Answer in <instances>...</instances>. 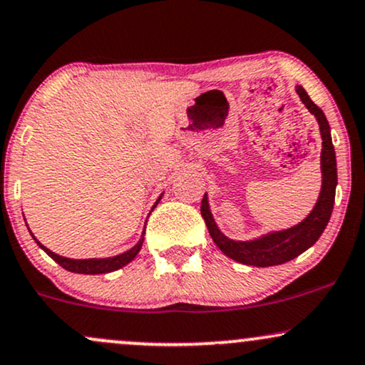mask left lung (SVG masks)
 <instances>
[{
  "label": "left lung",
  "mask_w": 365,
  "mask_h": 365,
  "mask_svg": "<svg viewBox=\"0 0 365 365\" xmlns=\"http://www.w3.org/2000/svg\"><path fill=\"white\" fill-rule=\"evenodd\" d=\"M297 95H299L301 102L306 105V108L313 113L318 120L319 133H322V192H319L318 202L309 212V216L302 219L299 225L289 227L282 231H272L267 235L255 238L250 241H235L230 240L226 235L219 231V227L214 221L212 212L209 209L207 194L204 195L200 204V212L204 217L205 225H207L209 235L214 243L217 245L219 250L232 258V260L245 263V265L253 267H272L280 265L292 258L299 257L306 250L313 247L319 236L323 235L324 227L330 221L333 204H335V190H336V156L335 148L331 143L330 124H328L327 117L322 108L316 105L306 90L302 86H296Z\"/></svg>",
  "instance_id": "obj_1"
}]
</instances>
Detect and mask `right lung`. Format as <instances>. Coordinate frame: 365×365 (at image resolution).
<instances>
[{
	"label": "right lung",
	"instance_id": "right-lung-1",
	"mask_svg": "<svg viewBox=\"0 0 365 365\" xmlns=\"http://www.w3.org/2000/svg\"><path fill=\"white\" fill-rule=\"evenodd\" d=\"M161 197H163V194H161L160 197H158V200L155 202V205H153V209L156 207L158 202L161 200ZM151 209V210H153ZM32 235V232H30ZM34 236V235H32ZM35 243L41 247L43 252H46L49 257L52 258V260L59 263L61 267L66 270L69 272H74V274H86V275H96V274H108V272H113V270H118L122 269V267H125L127 263L133 262L135 258V255L139 253L140 247H143L144 243V231H143V236H140V240L138 241V243L134 245L133 248L127 250V252L120 253V255H115V257H107V258H86V260H74V258H66V257H61V255H57L54 252H51L49 248H46L43 245L38 241L37 238L34 236Z\"/></svg>",
	"mask_w": 365,
	"mask_h": 365
}]
</instances>
